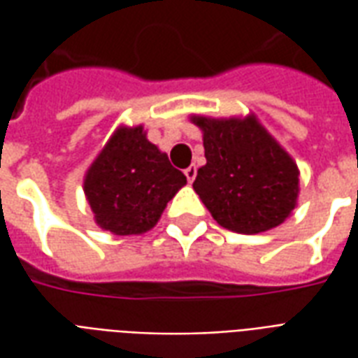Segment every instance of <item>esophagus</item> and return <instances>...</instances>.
<instances>
[{
    "label": "esophagus",
    "mask_w": 358,
    "mask_h": 358,
    "mask_svg": "<svg viewBox=\"0 0 358 358\" xmlns=\"http://www.w3.org/2000/svg\"><path fill=\"white\" fill-rule=\"evenodd\" d=\"M184 174H186L187 182L192 184V182H194V180H195V176H197V169H195V164H192V166H187L186 171H184Z\"/></svg>",
    "instance_id": "esophagus-1"
}]
</instances>
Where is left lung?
Segmentation results:
<instances>
[{"instance_id":"left-lung-1","label":"left lung","mask_w":358,"mask_h":358,"mask_svg":"<svg viewBox=\"0 0 358 358\" xmlns=\"http://www.w3.org/2000/svg\"><path fill=\"white\" fill-rule=\"evenodd\" d=\"M207 164L195 194L218 224L238 234L266 232L292 215L299 194L297 164L255 117H194Z\"/></svg>"}]
</instances>
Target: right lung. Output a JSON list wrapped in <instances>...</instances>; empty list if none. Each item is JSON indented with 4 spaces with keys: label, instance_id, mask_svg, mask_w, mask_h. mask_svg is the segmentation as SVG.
I'll return each instance as SVG.
<instances>
[{
    "label": "right lung",
    "instance_id": "obj_1",
    "mask_svg": "<svg viewBox=\"0 0 358 358\" xmlns=\"http://www.w3.org/2000/svg\"><path fill=\"white\" fill-rule=\"evenodd\" d=\"M184 184L186 176L136 126L115 132L90 166L84 192L103 230L132 236L151 230Z\"/></svg>",
    "mask_w": 358,
    "mask_h": 358
}]
</instances>
